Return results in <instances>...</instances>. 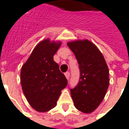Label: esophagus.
Returning a JSON list of instances; mask_svg holds the SVG:
<instances>
[{
	"instance_id": "34e87169",
	"label": "esophagus",
	"mask_w": 129,
	"mask_h": 129,
	"mask_svg": "<svg viewBox=\"0 0 129 129\" xmlns=\"http://www.w3.org/2000/svg\"><path fill=\"white\" fill-rule=\"evenodd\" d=\"M64 75L66 76V78L67 79H70V72H66V73L64 74Z\"/></svg>"
}]
</instances>
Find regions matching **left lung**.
Here are the masks:
<instances>
[{
  "instance_id": "1",
  "label": "left lung",
  "mask_w": 129,
  "mask_h": 129,
  "mask_svg": "<svg viewBox=\"0 0 129 129\" xmlns=\"http://www.w3.org/2000/svg\"><path fill=\"white\" fill-rule=\"evenodd\" d=\"M80 69L78 85L71 90L74 106L83 113L93 112L103 100L109 87V69L102 53L93 43L76 40L67 43Z\"/></svg>"
}]
</instances>
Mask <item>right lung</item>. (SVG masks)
Segmentation results:
<instances>
[{
    "instance_id": "obj_1",
    "label": "right lung",
    "mask_w": 129,
    "mask_h": 129,
    "mask_svg": "<svg viewBox=\"0 0 129 129\" xmlns=\"http://www.w3.org/2000/svg\"><path fill=\"white\" fill-rule=\"evenodd\" d=\"M61 41L44 39L39 43L22 67L21 84L29 104L35 110L45 112L55 107L67 80L53 59Z\"/></svg>"
}]
</instances>
